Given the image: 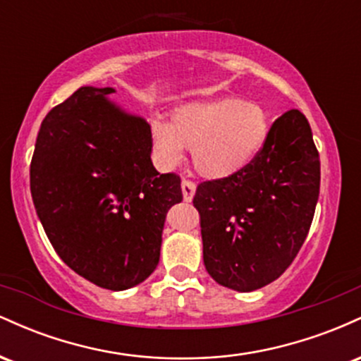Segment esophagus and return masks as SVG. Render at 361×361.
Masks as SVG:
<instances>
[{
	"label": "esophagus",
	"instance_id": "1",
	"mask_svg": "<svg viewBox=\"0 0 361 361\" xmlns=\"http://www.w3.org/2000/svg\"><path fill=\"white\" fill-rule=\"evenodd\" d=\"M195 190H197V186H195L193 181H190V180L181 181V192H183L185 202H192V198H193V195H195Z\"/></svg>",
	"mask_w": 361,
	"mask_h": 361
}]
</instances>
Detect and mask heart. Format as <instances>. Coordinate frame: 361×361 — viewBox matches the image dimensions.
Listing matches in <instances>:
<instances>
[{
	"label": "heart",
	"instance_id": "b5f03b06",
	"mask_svg": "<svg viewBox=\"0 0 361 361\" xmlns=\"http://www.w3.org/2000/svg\"><path fill=\"white\" fill-rule=\"evenodd\" d=\"M271 115L264 106L241 98L195 102L173 111L171 123H152V152L163 168H176L185 149L202 176L227 178L263 149L270 137Z\"/></svg>",
	"mask_w": 361,
	"mask_h": 361
}]
</instances>
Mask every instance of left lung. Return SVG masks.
<instances>
[{"label": "left lung", "mask_w": 361, "mask_h": 361, "mask_svg": "<svg viewBox=\"0 0 361 361\" xmlns=\"http://www.w3.org/2000/svg\"><path fill=\"white\" fill-rule=\"evenodd\" d=\"M319 185L321 161L307 118L285 111L251 163L197 186L193 205L209 275L238 292L279 279L307 238Z\"/></svg>", "instance_id": "left-lung-1"}]
</instances>
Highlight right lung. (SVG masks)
<instances>
[{"instance_id": "right-lung-1", "label": "right lung", "mask_w": 361, "mask_h": 361, "mask_svg": "<svg viewBox=\"0 0 361 361\" xmlns=\"http://www.w3.org/2000/svg\"><path fill=\"white\" fill-rule=\"evenodd\" d=\"M82 86L49 111L37 135L30 192L61 259L109 290L142 283L159 263L180 176L152 166L151 126Z\"/></svg>"}]
</instances>
